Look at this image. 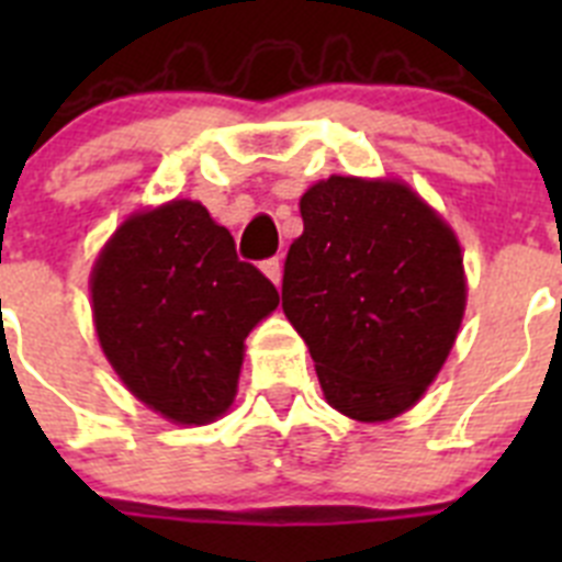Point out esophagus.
<instances>
[{
  "mask_svg": "<svg viewBox=\"0 0 562 562\" xmlns=\"http://www.w3.org/2000/svg\"><path fill=\"white\" fill-rule=\"evenodd\" d=\"M261 272H265L276 286L281 284V261H278V258H267L265 265H261Z\"/></svg>",
  "mask_w": 562,
  "mask_h": 562,
  "instance_id": "esophagus-1",
  "label": "esophagus"
}]
</instances>
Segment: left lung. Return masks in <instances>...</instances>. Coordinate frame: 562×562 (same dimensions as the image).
<instances>
[{"label":"left lung","mask_w":562,"mask_h":562,"mask_svg":"<svg viewBox=\"0 0 562 562\" xmlns=\"http://www.w3.org/2000/svg\"><path fill=\"white\" fill-rule=\"evenodd\" d=\"M281 306L331 408L389 422L441 371L467 304L450 225L405 182L329 177L301 196Z\"/></svg>","instance_id":"8db88e82"}]
</instances>
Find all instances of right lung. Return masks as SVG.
Wrapping results in <instances>:
<instances>
[{"label": "right lung", "mask_w": 562, "mask_h": 562, "mask_svg": "<svg viewBox=\"0 0 562 562\" xmlns=\"http://www.w3.org/2000/svg\"><path fill=\"white\" fill-rule=\"evenodd\" d=\"M101 349L128 391L177 425L231 408L245 337L278 306V290L238 261L205 205L173 200L132 213L92 267Z\"/></svg>", "instance_id": "add662e5"}]
</instances>
